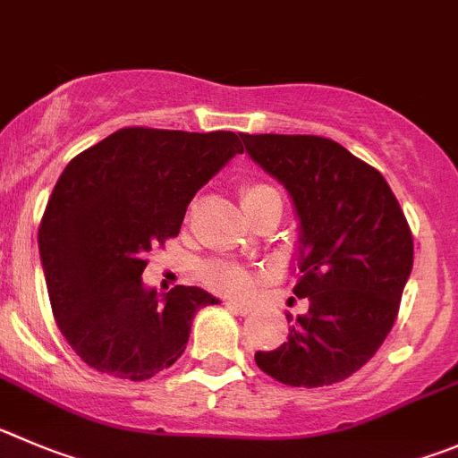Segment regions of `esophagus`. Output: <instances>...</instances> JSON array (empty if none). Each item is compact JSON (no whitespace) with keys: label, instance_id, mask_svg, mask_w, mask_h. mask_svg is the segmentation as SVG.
<instances>
[{"label":"esophagus","instance_id":"obj_1","mask_svg":"<svg viewBox=\"0 0 458 458\" xmlns=\"http://www.w3.org/2000/svg\"><path fill=\"white\" fill-rule=\"evenodd\" d=\"M225 305L230 307L233 311H237V314L246 316L253 311V305H249V302H242V301H225Z\"/></svg>","mask_w":458,"mask_h":458}]
</instances>
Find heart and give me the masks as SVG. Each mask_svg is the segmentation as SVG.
Segmentation results:
<instances>
[{"label":"heart","instance_id":"b5f03b06","mask_svg":"<svg viewBox=\"0 0 458 458\" xmlns=\"http://www.w3.org/2000/svg\"><path fill=\"white\" fill-rule=\"evenodd\" d=\"M239 196H242V205L250 219H255L259 212L268 208H280L282 212L280 191L268 185V182H243ZM199 276L209 289H216V292L224 293H246L253 287V273L234 262H225V259H209V262L200 264Z\"/></svg>","mask_w":458,"mask_h":458}]
</instances>
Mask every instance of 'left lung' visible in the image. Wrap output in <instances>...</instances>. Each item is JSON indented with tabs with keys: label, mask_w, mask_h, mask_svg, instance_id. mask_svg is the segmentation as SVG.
<instances>
[{
	"label": "left lung",
	"mask_w": 458,
	"mask_h": 458,
	"mask_svg": "<svg viewBox=\"0 0 458 458\" xmlns=\"http://www.w3.org/2000/svg\"><path fill=\"white\" fill-rule=\"evenodd\" d=\"M249 156L287 187L301 219V277L310 311L259 369L289 386H330L370 361L397 318L413 267V234L375 166L318 135H246ZM287 320H292L287 316Z\"/></svg>",
	"instance_id": "left-lung-1"
}]
</instances>
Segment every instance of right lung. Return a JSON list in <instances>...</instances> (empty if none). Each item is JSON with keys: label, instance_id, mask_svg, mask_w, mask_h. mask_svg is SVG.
I'll return each mask as SVG.
<instances>
[{"label": "right lung", "instance_id": "1", "mask_svg": "<svg viewBox=\"0 0 458 458\" xmlns=\"http://www.w3.org/2000/svg\"><path fill=\"white\" fill-rule=\"evenodd\" d=\"M243 147L230 131L128 126L85 148L55 182L38 228L58 330L85 364L119 379L169 369L215 298L144 289L147 253L178 237L196 191Z\"/></svg>", "mask_w": 458, "mask_h": 458}]
</instances>
